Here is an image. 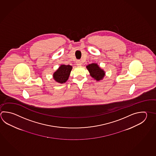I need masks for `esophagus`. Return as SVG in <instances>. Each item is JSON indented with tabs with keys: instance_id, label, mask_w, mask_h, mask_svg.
I'll return each instance as SVG.
<instances>
[{
	"instance_id": "34e87169",
	"label": "esophagus",
	"mask_w": 156,
	"mask_h": 156,
	"mask_svg": "<svg viewBox=\"0 0 156 156\" xmlns=\"http://www.w3.org/2000/svg\"><path fill=\"white\" fill-rule=\"evenodd\" d=\"M76 64L77 66H80L82 65V62L81 61H80V60H78V61H76Z\"/></svg>"
}]
</instances>
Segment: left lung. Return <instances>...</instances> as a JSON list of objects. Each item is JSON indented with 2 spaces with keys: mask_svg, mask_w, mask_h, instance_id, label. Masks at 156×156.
Listing matches in <instances>:
<instances>
[{
  "mask_svg": "<svg viewBox=\"0 0 156 156\" xmlns=\"http://www.w3.org/2000/svg\"><path fill=\"white\" fill-rule=\"evenodd\" d=\"M90 76L98 82L103 80L105 76V71L98 66L97 63H91L86 66Z\"/></svg>",
  "mask_w": 156,
  "mask_h": 156,
  "instance_id": "left-lung-1",
  "label": "left lung"
}]
</instances>
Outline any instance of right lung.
Returning a JSON list of instances; mask_svg holds the SVG:
<instances>
[{
  "instance_id": "1",
  "label": "right lung",
  "mask_w": 156,
  "mask_h": 156,
  "mask_svg": "<svg viewBox=\"0 0 156 156\" xmlns=\"http://www.w3.org/2000/svg\"><path fill=\"white\" fill-rule=\"evenodd\" d=\"M72 69L70 65H61L53 74V80L60 84L65 83L67 81Z\"/></svg>"
}]
</instances>
